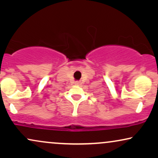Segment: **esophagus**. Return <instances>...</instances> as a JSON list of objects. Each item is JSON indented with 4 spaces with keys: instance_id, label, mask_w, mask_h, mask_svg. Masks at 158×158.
<instances>
[{
    "instance_id": "34e87169",
    "label": "esophagus",
    "mask_w": 158,
    "mask_h": 158,
    "mask_svg": "<svg viewBox=\"0 0 158 158\" xmlns=\"http://www.w3.org/2000/svg\"><path fill=\"white\" fill-rule=\"evenodd\" d=\"M75 85H81V81H75Z\"/></svg>"
}]
</instances>
